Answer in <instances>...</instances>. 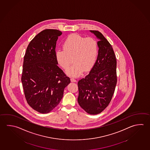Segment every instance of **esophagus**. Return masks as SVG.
<instances>
[{
	"label": "esophagus",
	"mask_w": 150,
	"mask_h": 150,
	"mask_svg": "<svg viewBox=\"0 0 150 150\" xmlns=\"http://www.w3.org/2000/svg\"><path fill=\"white\" fill-rule=\"evenodd\" d=\"M71 82H75L76 81V79H74V78H71Z\"/></svg>",
	"instance_id": "obj_1"
}]
</instances>
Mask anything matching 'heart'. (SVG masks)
Masks as SVG:
<instances>
[{
    "instance_id": "b5f03b06",
    "label": "heart",
    "mask_w": 150,
    "mask_h": 150,
    "mask_svg": "<svg viewBox=\"0 0 150 150\" xmlns=\"http://www.w3.org/2000/svg\"><path fill=\"white\" fill-rule=\"evenodd\" d=\"M63 49L56 51V60L62 68L66 69L71 64L72 59L73 65L67 70V73L72 76H79L84 70L87 71L91 68L98 57L97 40L77 34H72L66 38Z\"/></svg>"
}]
</instances>
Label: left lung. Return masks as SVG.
Returning <instances> with one entry per match:
<instances>
[{"mask_svg": "<svg viewBox=\"0 0 150 150\" xmlns=\"http://www.w3.org/2000/svg\"><path fill=\"white\" fill-rule=\"evenodd\" d=\"M98 41V57L89 74L78 82V102L88 114L100 113L108 106L117 83L116 57L111 44L97 30H90Z\"/></svg>", "mask_w": 150, "mask_h": 150, "instance_id": "1", "label": "left lung"}]
</instances>
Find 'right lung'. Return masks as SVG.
Instances as JSON below:
<instances>
[{
    "mask_svg": "<svg viewBox=\"0 0 150 150\" xmlns=\"http://www.w3.org/2000/svg\"><path fill=\"white\" fill-rule=\"evenodd\" d=\"M60 30L46 29L34 38L24 57L22 80L25 97L33 109L51 112L60 103L70 79L57 66L55 47Z\"/></svg>",
    "mask_w": 150,
    "mask_h": 150,
    "instance_id": "obj_1",
    "label": "right lung"
}]
</instances>
